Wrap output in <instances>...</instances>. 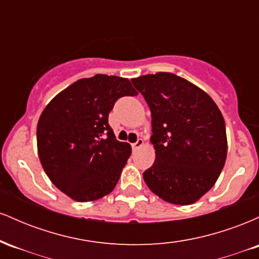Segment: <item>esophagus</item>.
Instances as JSON below:
<instances>
[{"instance_id": "esophagus-1", "label": "esophagus", "mask_w": 259, "mask_h": 259, "mask_svg": "<svg viewBox=\"0 0 259 259\" xmlns=\"http://www.w3.org/2000/svg\"><path fill=\"white\" fill-rule=\"evenodd\" d=\"M142 145H144V140H142V139H138V141L134 142V144L132 145V147H133L134 151H136L139 147H141Z\"/></svg>"}]
</instances>
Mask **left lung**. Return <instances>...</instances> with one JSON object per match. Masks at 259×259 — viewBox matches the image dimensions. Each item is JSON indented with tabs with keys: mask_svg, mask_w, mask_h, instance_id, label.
Wrapping results in <instances>:
<instances>
[{
	"mask_svg": "<svg viewBox=\"0 0 259 259\" xmlns=\"http://www.w3.org/2000/svg\"><path fill=\"white\" fill-rule=\"evenodd\" d=\"M152 117L153 165L144 180L151 191L174 204H191L215 184L227 159V132L214 101L171 73L132 79Z\"/></svg>",
	"mask_w": 259,
	"mask_h": 259,
	"instance_id": "obj_1",
	"label": "left lung"
}]
</instances>
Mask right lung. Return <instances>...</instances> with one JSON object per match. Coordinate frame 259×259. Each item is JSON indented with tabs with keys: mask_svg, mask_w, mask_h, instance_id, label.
Listing matches in <instances>:
<instances>
[{
	"mask_svg": "<svg viewBox=\"0 0 259 259\" xmlns=\"http://www.w3.org/2000/svg\"><path fill=\"white\" fill-rule=\"evenodd\" d=\"M136 91L127 79L97 74L59 92L37 123V151L56 186L79 202L108 195L132 154L115 139L108 114L120 97Z\"/></svg>",
	"mask_w": 259,
	"mask_h": 259,
	"instance_id": "add662e5",
	"label": "right lung"
}]
</instances>
